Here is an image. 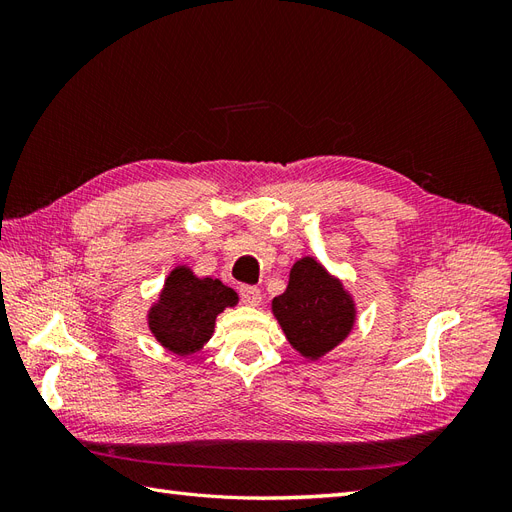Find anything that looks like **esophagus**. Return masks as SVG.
Segmentation results:
<instances>
[{
	"instance_id": "esophagus-1",
	"label": "esophagus",
	"mask_w": 512,
	"mask_h": 512,
	"mask_svg": "<svg viewBox=\"0 0 512 512\" xmlns=\"http://www.w3.org/2000/svg\"><path fill=\"white\" fill-rule=\"evenodd\" d=\"M239 297L245 305H258L262 299V292L258 286H241L239 288Z\"/></svg>"
}]
</instances>
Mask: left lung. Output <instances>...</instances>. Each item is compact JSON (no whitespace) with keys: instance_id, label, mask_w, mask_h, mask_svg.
<instances>
[{"instance_id":"left-lung-1","label":"left lung","mask_w":512,"mask_h":512,"mask_svg":"<svg viewBox=\"0 0 512 512\" xmlns=\"http://www.w3.org/2000/svg\"><path fill=\"white\" fill-rule=\"evenodd\" d=\"M273 314L288 342L309 359L333 350L354 322V307L342 284L312 258L292 267L286 292L273 299Z\"/></svg>"}]
</instances>
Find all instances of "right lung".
<instances>
[{
    "label": "right lung",
    "instance_id": "obj_1",
    "mask_svg": "<svg viewBox=\"0 0 512 512\" xmlns=\"http://www.w3.org/2000/svg\"><path fill=\"white\" fill-rule=\"evenodd\" d=\"M235 303L237 292L220 280L179 267L168 275L160 303L151 309L149 329L168 350L192 354L211 337L215 316Z\"/></svg>",
    "mask_w": 512,
    "mask_h": 512
}]
</instances>
